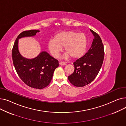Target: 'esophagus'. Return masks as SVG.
<instances>
[{
	"label": "esophagus",
	"mask_w": 126,
	"mask_h": 126,
	"mask_svg": "<svg viewBox=\"0 0 126 126\" xmlns=\"http://www.w3.org/2000/svg\"><path fill=\"white\" fill-rule=\"evenodd\" d=\"M59 64H60V65H66V63H65V62H63V61H60L59 62Z\"/></svg>",
	"instance_id": "obj_1"
}]
</instances>
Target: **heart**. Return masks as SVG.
Wrapping results in <instances>:
<instances>
[{
  "mask_svg": "<svg viewBox=\"0 0 126 126\" xmlns=\"http://www.w3.org/2000/svg\"><path fill=\"white\" fill-rule=\"evenodd\" d=\"M87 46V39L84 33L74 31L60 32L47 44L50 53L55 58L59 56L64 47L66 52L63 57L66 59L69 56L73 59L80 58L84 54Z\"/></svg>",
  "mask_w": 126,
  "mask_h": 126,
  "instance_id": "obj_1",
  "label": "heart"
}]
</instances>
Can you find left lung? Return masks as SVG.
Returning <instances> with one entry per match:
<instances>
[{
    "label": "left lung",
    "mask_w": 126,
    "mask_h": 126,
    "mask_svg": "<svg viewBox=\"0 0 126 126\" xmlns=\"http://www.w3.org/2000/svg\"><path fill=\"white\" fill-rule=\"evenodd\" d=\"M90 31L94 36L91 47L74 63V72L68 77L70 83L76 87H83L93 81L103 64L104 50L102 39L96 32Z\"/></svg>",
    "instance_id": "1"
}]
</instances>
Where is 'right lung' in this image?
<instances>
[{"label": "right lung", "instance_id": "obj_1", "mask_svg": "<svg viewBox=\"0 0 126 126\" xmlns=\"http://www.w3.org/2000/svg\"><path fill=\"white\" fill-rule=\"evenodd\" d=\"M39 30L25 31L16 38L12 49L13 64L19 77L29 86L36 89H43L49 84L59 62L46 51H42L33 59L23 57L18 50V40L23 37H32Z\"/></svg>", "mask_w": 126, "mask_h": 126}]
</instances>
